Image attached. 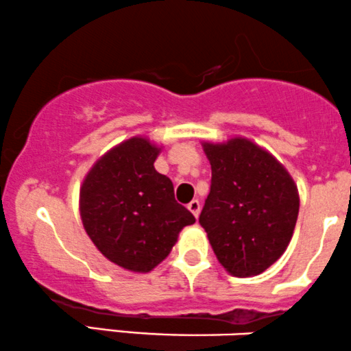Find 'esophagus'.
Wrapping results in <instances>:
<instances>
[{"mask_svg":"<svg viewBox=\"0 0 351 351\" xmlns=\"http://www.w3.org/2000/svg\"><path fill=\"white\" fill-rule=\"evenodd\" d=\"M187 208L191 210V212L193 213V217H199V213H200V202L199 200H192L191 204L187 205Z\"/></svg>","mask_w":351,"mask_h":351,"instance_id":"obj_1","label":"esophagus"}]
</instances>
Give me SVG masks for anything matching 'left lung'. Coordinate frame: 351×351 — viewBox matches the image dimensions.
Returning <instances> with one entry per match:
<instances>
[{"label":"left lung","mask_w":351,"mask_h":351,"mask_svg":"<svg viewBox=\"0 0 351 351\" xmlns=\"http://www.w3.org/2000/svg\"><path fill=\"white\" fill-rule=\"evenodd\" d=\"M212 185L200 225L220 265L232 276H258L289 246L299 191L287 169L248 138L202 143Z\"/></svg>","instance_id":"left-lung-1"}]
</instances>
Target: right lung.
I'll return each mask as SVG.
<instances>
[{
	"instance_id": "right-lung-1",
	"label": "right lung",
	"mask_w": 351,
	"mask_h": 351,
	"mask_svg": "<svg viewBox=\"0 0 351 351\" xmlns=\"http://www.w3.org/2000/svg\"><path fill=\"white\" fill-rule=\"evenodd\" d=\"M162 146L133 136L106 151L80 185L82 223L111 263L149 273L167 258L184 226L195 223L174 199L171 179L154 169Z\"/></svg>"
}]
</instances>
